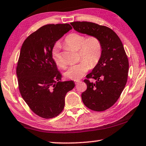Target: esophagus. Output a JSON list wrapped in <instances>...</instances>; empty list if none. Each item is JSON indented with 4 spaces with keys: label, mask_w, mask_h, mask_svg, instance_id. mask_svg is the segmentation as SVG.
Wrapping results in <instances>:
<instances>
[{
    "label": "esophagus",
    "mask_w": 146,
    "mask_h": 146,
    "mask_svg": "<svg viewBox=\"0 0 146 146\" xmlns=\"http://www.w3.org/2000/svg\"><path fill=\"white\" fill-rule=\"evenodd\" d=\"M79 82H80V80H75V83L76 84H78L79 83Z\"/></svg>",
    "instance_id": "1"
}]
</instances>
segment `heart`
<instances>
[{"mask_svg": "<svg viewBox=\"0 0 146 146\" xmlns=\"http://www.w3.org/2000/svg\"><path fill=\"white\" fill-rule=\"evenodd\" d=\"M65 44L71 48L78 50L79 58L82 59L67 69L65 73L68 79L78 80L83 77L90 66L98 64L102 57V43L98 36L90 35L85 38L83 35L73 33L67 35L64 40ZM52 58L60 67H65V63L60 52V46L57 44L52 49Z\"/></svg>", "mask_w": 146, "mask_h": 146, "instance_id": "heart-1", "label": "heart"}]
</instances>
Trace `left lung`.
Wrapping results in <instances>:
<instances>
[{"label":"left lung","instance_id":"8db88e82","mask_svg":"<svg viewBox=\"0 0 146 146\" xmlns=\"http://www.w3.org/2000/svg\"><path fill=\"white\" fill-rule=\"evenodd\" d=\"M71 25L75 31L95 35L102 41V57L92 72L86 76L84 82L87 89L81 98L90 110L105 111L119 98L127 82L129 64L123 44L118 35L106 26L88 21H74Z\"/></svg>","mask_w":146,"mask_h":146}]
</instances>
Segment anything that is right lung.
<instances>
[{
  "label": "right lung",
  "instance_id": "1",
  "mask_svg": "<svg viewBox=\"0 0 146 146\" xmlns=\"http://www.w3.org/2000/svg\"><path fill=\"white\" fill-rule=\"evenodd\" d=\"M71 29L69 23L44 25L30 35L21 48L16 67L19 92L32 111L42 118L61 113L65 96L75 85L73 80L61 81L51 55L56 41Z\"/></svg>",
  "mask_w": 146,
  "mask_h": 146
}]
</instances>
